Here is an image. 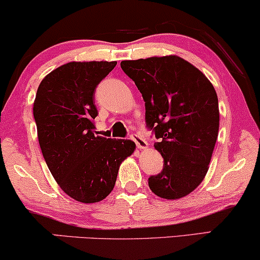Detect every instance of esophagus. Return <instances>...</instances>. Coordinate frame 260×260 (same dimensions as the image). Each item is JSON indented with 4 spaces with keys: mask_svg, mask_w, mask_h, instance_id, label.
<instances>
[{
    "mask_svg": "<svg viewBox=\"0 0 260 260\" xmlns=\"http://www.w3.org/2000/svg\"><path fill=\"white\" fill-rule=\"evenodd\" d=\"M131 140L134 141V142L136 143L137 148L140 149H146L147 147H148V143H147V141L145 139H142L140 135H137V134H133L131 135Z\"/></svg>",
    "mask_w": 260,
    "mask_h": 260,
    "instance_id": "obj_1",
    "label": "esophagus"
}]
</instances>
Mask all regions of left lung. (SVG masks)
<instances>
[{
    "label": "left lung",
    "instance_id": "1",
    "mask_svg": "<svg viewBox=\"0 0 260 260\" xmlns=\"http://www.w3.org/2000/svg\"><path fill=\"white\" fill-rule=\"evenodd\" d=\"M146 105V123L159 142L162 171L150 176V190L177 200L190 194L208 171L219 129L218 98L200 70L177 55L124 60Z\"/></svg>",
    "mask_w": 260,
    "mask_h": 260
}]
</instances>
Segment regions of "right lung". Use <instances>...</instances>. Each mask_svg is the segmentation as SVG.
<instances>
[{"label": "right lung", "instance_id": "add662e5", "mask_svg": "<svg viewBox=\"0 0 260 260\" xmlns=\"http://www.w3.org/2000/svg\"><path fill=\"white\" fill-rule=\"evenodd\" d=\"M117 61H72L47 75L37 89L34 117L42 154L65 193L83 204L110 195L121 162L135 152L131 140L94 133V94Z\"/></svg>", "mask_w": 260, "mask_h": 260}]
</instances>
